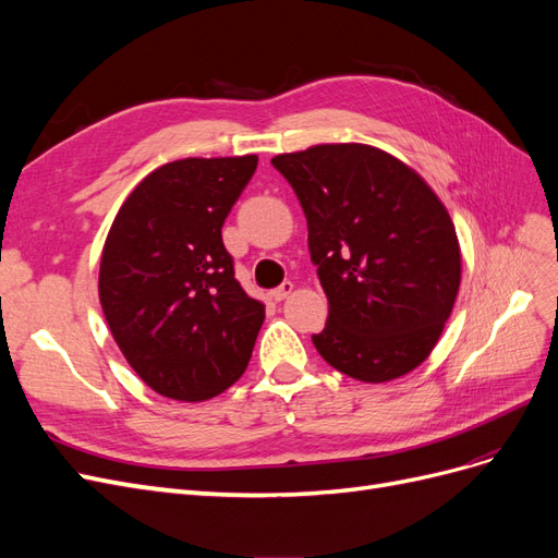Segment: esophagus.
<instances>
[{
    "label": "esophagus",
    "mask_w": 558,
    "mask_h": 558,
    "mask_svg": "<svg viewBox=\"0 0 558 558\" xmlns=\"http://www.w3.org/2000/svg\"><path fill=\"white\" fill-rule=\"evenodd\" d=\"M291 293H293V281H283V283H281V286H277V289H275L272 293H269V295H272V300L281 302V300L289 298Z\"/></svg>",
    "instance_id": "34e87169"
}]
</instances>
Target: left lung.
<instances>
[{
  "mask_svg": "<svg viewBox=\"0 0 558 558\" xmlns=\"http://www.w3.org/2000/svg\"><path fill=\"white\" fill-rule=\"evenodd\" d=\"M307 216L328 298L312 335L328 365L379 384L428 359L461 283L445 205L408 165L365 144H320L272 158Z\"/></svg>",
  "mask_w": 558,
  "mask_h": 558,
  "instance_id": "obj_1",
  "label": "left lung"
}]
</instances>
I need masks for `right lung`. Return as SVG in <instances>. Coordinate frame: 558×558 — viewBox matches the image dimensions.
Listing matches in <instances>:
<instances>
[{
	"mask_svg": "<svg viewBox=\"0 0 558 558\" xmlns=\"http://www.w3.org/2000/svg\"><path fill=\"white\" fill-rule=\"evenodd\" d=\"M256 156L158 167L116 214L99 302L123 356L156 393L209 400L248 365L265 305L234 279L221 228Z\"/></svg>",
	"mask_w": 558,
	"mask_h": 558,
	"instance_id": "add662e5",
	"label": "right lung"
}]
</instances>
